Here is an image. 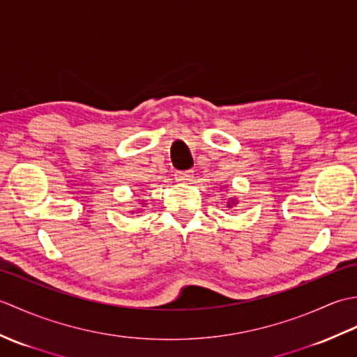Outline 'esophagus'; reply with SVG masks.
Wrapping results in <instances>:
<instances>
[{
  "label": "esophagus",
  "instance_id": "esophagus-1",
  "mask_svg": "<svg viewBox=\"0 0 357 357\" xmlns=\"http://www.w3.org/2000/svg\"><path fill=\"white\" fill-rule=\"evenodd\" d=\"M176 181H179V183H190V181L193 179V172L192 170H185V172H176Z\"/></svg>",
  "mask_w": 357,
  "mask_h": 357
}]
</instances>
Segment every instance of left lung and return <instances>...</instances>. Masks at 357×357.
Listing matches in <instances>:
<instances>
[{"label": "left lung", "instance_id": "obj_1", "mask_svg": "<svg viewBox=\"0 0 357 357\" xmlns=\"http://www.w3.org/2000/svg\"><path fill=\"white\" fill-rule=\"evenodd\" d=\"M233 204H236V201H234V199L231 198V199H230V202H229V207H231V206H233Z\"/></svg>", "mask_w": 357, "mask_h": 357}]
</instances>
